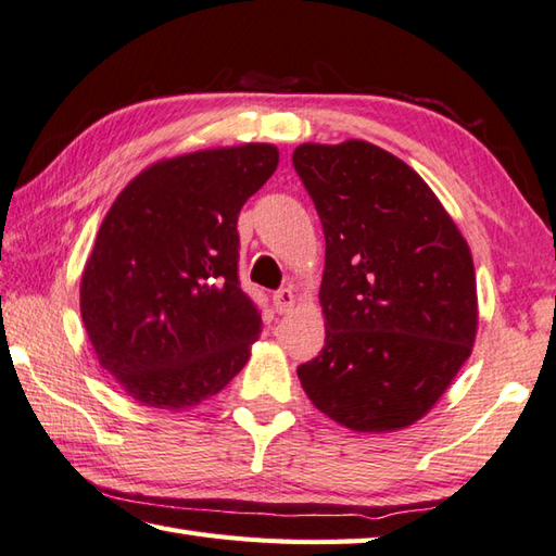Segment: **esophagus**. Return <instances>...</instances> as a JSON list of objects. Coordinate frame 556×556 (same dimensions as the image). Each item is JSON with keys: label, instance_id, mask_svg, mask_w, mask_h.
<instances>
[{"label": "esophagus", "instance_id": "esophagus-1", "mask_svg": "<svg viewBox=\"0 0 556 556\" xmlns=\"http://www.w3.org/2000/svg\"><path fill=\"white\" fill-rule=\"evenodd\" d=\"M296 306V294L291 289H279L275 291V308L277 313H289Z\"/></svg>", "mask_w": 556, "mask_h": 556}]
</instances>
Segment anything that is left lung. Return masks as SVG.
<instances>
[{
	"label": "left lung",
	"instance_id": "1",
	"mask_svg": "<svg viewBox=\"0 0 556 556\" xmlns=\"http://www.w3.org/2000/svg\"><path fill=\"white\" fill-rule=\"evenodd\" d=\"M291 160L326 233V345L296 369L301 387L348 430L408 428L473 350L471 250L426 179L389 150L350 138L301 143Z\"/></svg>",
	"mask_w": 556,
	"mask_h": 556
}]
</instances>
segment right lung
Masks as SVG:
<instances>
[{
  "mask_svg": "<svg viewBox=\"0 0 556 556\" xmlns=\"http://www.w3.org/2000/svg\"><path fill=\"white\" fill-rule=\"evenodd\" d=\"M279 150L243 143L157 160L121 189L79 281V313L130 399L185 410L248 365L262 318L238 285V214Z\"/></svg>",
  "mask_w": 556,
  "mask_h": 556,
  "instance_id": "1",
  "label": "right lung"
}]
</instances>
